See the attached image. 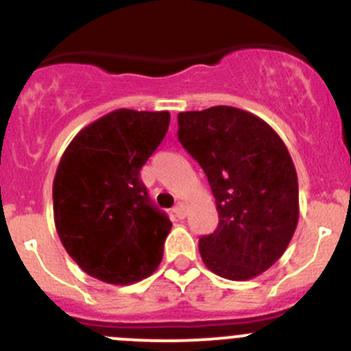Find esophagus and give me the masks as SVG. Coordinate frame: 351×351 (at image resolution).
<instances>
[{"label":"esophagus","mask_w":351,"mask_h":351,"mask_svg":"<svg viewBox=\"0 0 351 351\" xmlns=\"http://www.w3.org/2000/svg\"><path fill=\"white\" fill-rule=\"evenodd\" d=\"M173 213H175V216L178 217V219H185V217H186V207L183 206V204H176L175 209H173Z\"/></svg>","instance_id":"34e87169"}]
</instances>
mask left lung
<instances>
[{
    "label": "left lung",
    "mask_w": 351,
    "mask_h": 351,
    "mask_svg": "<svg viewBox=\"0 0 351 351\" xmlns=\"http://www.w3.org/2000/svg\"><path fill=\"white\" fill-rule=\"evenodd\" d=\"M178 141L209 180L219 224L199 240L207 269L245 281L285 254L298 223V178L264 120L231 106L178 113Z\"/></svg>",
    "instance_id": "8db88e82"
}]
</instances>
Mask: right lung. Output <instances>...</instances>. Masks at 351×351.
<instances>
[{"label":"right lung","instance_id":"1","mask_svg":"<svg viewBox=\"0 0 351 351\" xmlns=\"http://www.w3.org/2000/svg\"><path fill=\"white\" fill-rule=\"evenodd\" d=\"M169 127L168 111L117 110L87 125L53 182L58 237L82 271L110 285L151 276L171 221L151 202L142 166Z\"/></svg>","mask_w":351,"mask_h":351}]
</instances>
